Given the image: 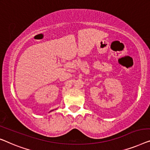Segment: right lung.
Masks as SVG:
<instances>
[{"mask_svg":"<svg viewBox=\"0 0 150 150\" xmlns=\"http://www.w3.org/2000/svg\"><path fill=\"white\" fill-rule=\"evenodd\" d=\"M54 111V110H52V111H50V112H51V111Z\"/></svg>","mask_w":150,"mask_h":150,"instance_id":"obj_1","label":"right lung"}]
</instances>
